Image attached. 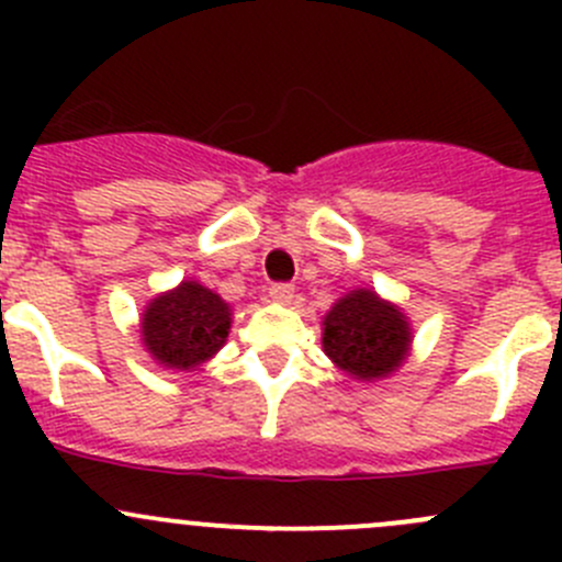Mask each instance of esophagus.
I'll list each match as a JSON object with an SVG mask.
<instances>
[{
  "instance_id": "1",
  "label": "esophagus",
  "mask_w": 562,
  "mask_h": 562,
  "mask_svg": "<svg viewBox=\"0 0 562 562\" xmlns=\"http://www.w3.org/2000/svg\"><path fill=\"white\" fill-rule=\"evenodd\" d=\"M293 296H296V288L288 285V282H274L269 285V299L277 304H291Z\"/></svg>"
}]
</instances>
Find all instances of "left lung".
Here are the masks:
<instances>
[{
    "label": "left lung",
    "mask_w": 562,
    "mask_h": 562,
    "mask_svg": "<svg viewBox=\"0 0 562 562\" xmlns=\"http://www.w3.org/2000/svg\"><path fill=\"white\" fill-rule=\"evenodd\" d=\"M323 353L345 375L361 383L386 381L407 361L413 326L400 304L372 288H353L321 321Z\"/></svg>",
    "instance_id": "obj_1"
}]
</instances>
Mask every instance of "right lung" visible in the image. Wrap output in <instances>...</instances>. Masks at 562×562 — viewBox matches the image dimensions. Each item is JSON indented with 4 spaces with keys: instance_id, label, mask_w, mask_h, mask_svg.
<instances>
[{
    "instance_id": "right-lung-1",
    "label": "right lung",
    "mask_w": 562,
    "mask_h": 562,
    "mask_svg": "<svg viewBox=\"0 0 562 562\" xmlns=\"http://www.w3.org/2000/svg\"><path fill=\"white\" fill-rule=\"evenodd\" d=\"M234 323V310L212 288L181 280L157 293L140 313V342L155 364L195 372L220 353Z\"/></svg>"
}]
</instances>
